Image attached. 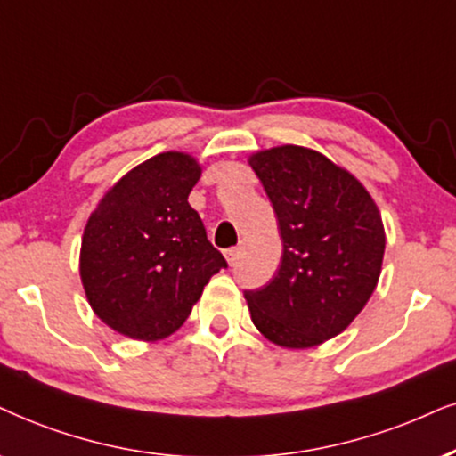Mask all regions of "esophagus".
Listing matches in <instances>:
<instances>
[{"label": "esophagus", "instance_id": "1", "mask_svg": "<svg viewBox=\"0 0 456 456\" xmlns=\"http://www.w3.org/2000/svg\"><path fill=\"white\" fill-rule=\"evenodd\" d=\"M224 258H227L229 265H235L240 258V248H229V250H224Z\"/></svg>", "mask_w": 456, "mask_h": 456}]
</instances>
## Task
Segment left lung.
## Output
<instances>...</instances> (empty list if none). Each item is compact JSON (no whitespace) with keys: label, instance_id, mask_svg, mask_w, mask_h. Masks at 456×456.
<instances>
[{"label":"left lung","instance_id":"1","mask_svg":"<svg viewBox=\"0 0 456 456\" xmlns=\"http://www.w3.org/2000/svg\"><path fill=\"white\" fill-rule=\"evenodd\" d=\"M250 166L273 204L284 246L273 280L244 292L250 318L271 343L314 347L343 332L377 288L381 215L355 176L311 149H267Z\"/></svg>","mask_w":456,"mask_h":456}]
</instances>
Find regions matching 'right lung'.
I'll return each instance as SVG.
<instances>
[{
  "label": "right lung",
  "mask_w": 456,
  "mask_h": 456,
  "mask_svg": "<svg viewBox=\"0 0 456 456\" xmlns=\"http://www.w3.org/2000/svg\"><path fill=\"white\" fill-rule=\"evenodd\" d=\"M200 175L191 155L159 153L115 183L90 215L79 273L90 307L119 334L168 337L227 267L189 206Z\"/></svg>",
  "instance_id": "1"
}]
</instances>
